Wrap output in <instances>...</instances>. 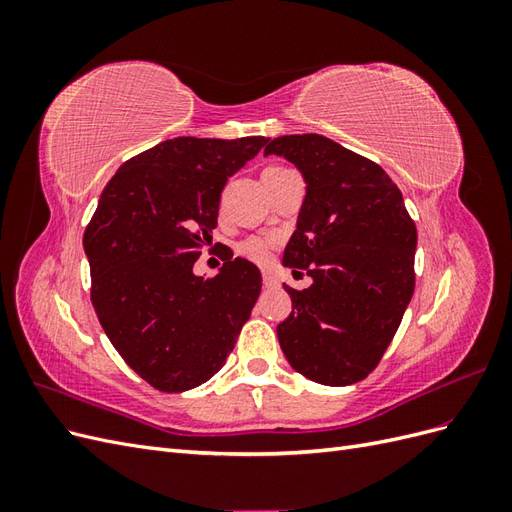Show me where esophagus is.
I'll list each match as a JSON object with an SVG mask.
<instances>
[{
    "label": "esophagus",
    "instance_id": "obj_1",
    "mask_svg": "<svg viewBox=\"0 0 512 512\" xmlns=\"http://www.w3.org/2000/svg\"><path fill=\"white\" fill-rule=\"evenodd\" d=\"M262 284H265V288H277V277L271 273V271H262Z\"/></svg>",
    "mask_w": 512,
    "mask_h": 512
}]
</instances>
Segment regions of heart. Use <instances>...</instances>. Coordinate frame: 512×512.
<instances>
[{
  "label": "heart",
  "mask_w": 512,
  "mask_h": 512,
  "mask_svg": "<svg viewBox=\"0 0 512 512\" xmlns=\"http://www.w3.org/2000/svg\"><path fill=\"white\" fill-rule=\"evenodd\" d=\"M267 170H277V168H267ZM275 247V241L273 239H267V237H247L239 243V254L247 260L252 262H258V265H262V262H267L271 258V252Z\"/></svg>",
  "instance_id": "heart-1"
}]
</instances>
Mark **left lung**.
I'll return each mask as SVG.
<instances>
[{
	"label": "left lung",
	"instance_id": "left-lung-1",
	"mask_svg": "<svg viewBox=\"0 0 512 512\" xmlns=\"http://www.w3.org/2000/svg\"><path fill=\"white\" fill-rule=\"evenodd\" d=\"M307 183L284 265L314 284L284 286L290 316L277 324L288 363L305 378L348 386L367 378L395 337L414 292L416 226L384 170L320 134L273 138Z\"/></svg>",
	"mask_w": 512,
	"mask_h": 512
}]
</instances>
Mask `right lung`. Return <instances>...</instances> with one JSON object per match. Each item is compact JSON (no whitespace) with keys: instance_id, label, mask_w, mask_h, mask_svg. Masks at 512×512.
<instances>
[{"instance_id":"add662e5","label":"right lung","mask_w":512,"mask_h":512,"mask_svg":"<svg viewBox=\"0 0 512 512\" xmlns=\"http://www.w3.org/2000/svg\"><path fill=\"white\" fill-rule=\"evenodd\" d=\"M265 143L170 138L121 164L102 190L83 237L91 305L153 389L190 391L218 374L252 314L262 286L252 262L226 247L218 275H194V262L218 226L228 177Z\"/></svg>"}]
</instances>
